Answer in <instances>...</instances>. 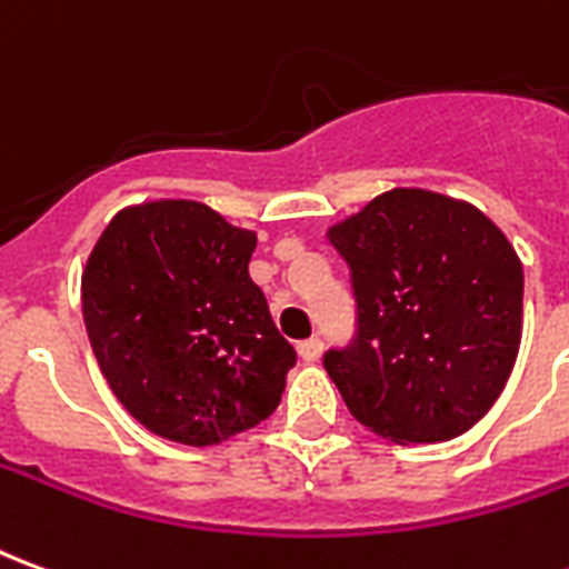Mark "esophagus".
<instances>
[{
	"mask_svg": "<svg viewBox=\"0 0 569 569\" xmlns=\"http://www.w3.org/2000/svg\"><path fill=\"white\" fill-rule=\"evenodd\" d=\"M298 353H301L305 362H317L322 353V341L320 338H308V341H301V345H298Z\"/></svg>",
	"mask_w": 569,
	"mask_h": 569,
	"instance_id": "obj_1",
	"label": "esophagus"
}]
</instances>
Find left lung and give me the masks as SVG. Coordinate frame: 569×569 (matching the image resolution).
<instances>
[{
	"label": "left lung",
	"mask_w": 569,
	"mask_h": 569,
	"mask_svg": "<svg viewBox=\"0 0 569 569\" xmlns=\"http://www.w3.org/2000/svg\"><path fill=\"white\" fill-rule=\"evenodd\" d=\"M357 335L322 366L350 415L393 441H448L488 415L521 345L525 271L488 216L393 188L329 228Z\"/></svg>",
	"instance_id": "1"
}]
</instances>
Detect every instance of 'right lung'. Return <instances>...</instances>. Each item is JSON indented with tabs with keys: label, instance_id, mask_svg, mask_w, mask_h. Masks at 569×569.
<instances>
[{
	"label": "right lung",
	"instance_id": "right-lung-1",
	"mask_svg": "<svg viewBox=\"0 0 569 569\" xmlns=\"http://www.w3.org/2000/svg\"><path fill=\"white\" fill-rule=\"evenodd\" d=\"M256 234L198 200H151L106 224L81 273L103 378L142 427L219 445L271 418L296 347L249 277Z\"/></svg>",
	"mask_w": 569,
	"mask_h": 569
}]
</instances>
